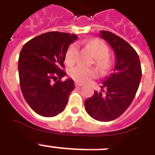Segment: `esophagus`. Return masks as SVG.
Instances as JSON below:
<instances>
[{"instance_id": "34e87169", "label": "esophagus", "mask_w": 155, "mask_h": 155, "mask_svg": "<svg viewBox=\"0 0 155 155\" xmlns=\"http://www.w3.org/2000/svg\"><path fill=\"white\" fill-rule=\"evenodd\" d=\"M83 85V84H82V83H77V82H76V83H75V86H76V87H82Z\"/></svg>"}]
</instances>
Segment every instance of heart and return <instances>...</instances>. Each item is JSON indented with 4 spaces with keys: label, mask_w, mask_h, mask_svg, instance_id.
Wrapping results in <instances>:
<instances>
[{
    "label": "heart",
    "mask_w": 155,
    "mask_h": 155,
    "mask_svg": "<svg viewBox=\"0 0 155 155\" xmlns=\"http://www.w3.org/2000/svg\"><path fill=\"white\" fill-rule=\"evenodd\" d=\"M86 46L95 58L94 62L97 68L101 73H105L111 67V60L107 54L109 52L108 47L105 43L99 39H92L86 42ZM78 55L77 45L72 44L68 47L65 53V62L72 64L76 62ZM69 76L76 81L86 83L96 76V72L92 68L76 66L69 70Z\"/></svg>",
    "instance_id": "1"
}]
</instances>
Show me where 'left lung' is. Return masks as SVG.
Listing matches in <instances>:
<instances>
[{
  "instance_id": "1",
  "label": "left lung",
  "mask_w": 155,
  "mask_h": 155,
  "mask_svg": "<svg viewBox=\"0 0 155 155\" xmlns=\"http://www.w3.org/2000/svg\"><path fill=\"white\" fill-rule=\"evenodd\" d=\"M100 37L114 50V72L101 85V92L94 91L85 101V108L93 118L109 122L118 118L130 107L140 83L142 70L139 56L126 40L108 31L102 30Z\"/></svg>"
}]
</instances>
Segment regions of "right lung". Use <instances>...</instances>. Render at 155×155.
<instances>
[{"instance_id": "1", "label": "right lung", "mask_w": 155, "mask_h": 155, "mask_svg": "<svg viewBox=\"0 0 155 155\" xmlns=\"http://www.w3.org/2000/svg\"><path fill=\"white\" fill-rule=\"evenodd\" d=\"M76 34L48 32L31 39L21 48L18 58V76L25 101L38 115L54 117L64 111L74 81L67 79L63 68L69 44Z\"/></svg>"}]
</instances>
